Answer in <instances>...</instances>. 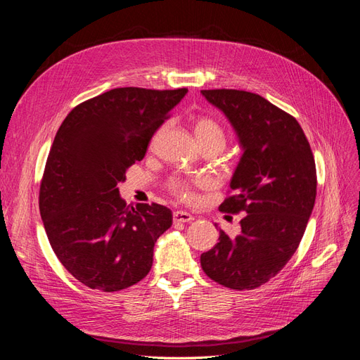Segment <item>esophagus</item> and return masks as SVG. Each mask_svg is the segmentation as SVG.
<instances>
[{"label": "esophagus", "mask_w": 360, "mask_h": 360, "mask_svg": "<svg viewBox=\"0 0 360 360\" xmlns=\"http://www.w3.org/2000/svg\"><path fill=\"white\" fill-rule=\"evenodd\" d=\"M172 221L176 224H186V222L193 221V216L191 213H186V212H174Z\"/></svg>", "instance_id": "1"}]
</instances>
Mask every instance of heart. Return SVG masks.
<instances>
[{"label":"heart","instance_id":"obj_1","mask_svg":"<svg viewBox=\"0 0 360 360\" xmlns=\"http://www.w3.org/2000/svg\"><path fill=\"white\" fill-rule=\"evenodd\" d=\"M195 136H197L201 147L214 146L217 150H222L226 144V134L224 127L212 117H200L195 122ZM168 191L181 201L193 200V189L184 180L172 179L168 183Z\"/></svg>","mask_w":360,"mask_h":360}]
</instances>
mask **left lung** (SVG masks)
Instances as JSON below:
<instances>
[{"label":"left lung","mask_w":360,"mask_h":360,"mask_svg":"<svg viewBox=\"0 0 360 360\" xmlns=\"http://www.w3.org/2000/svg\"><path fill=\"white\" fill-rule=\"evenodd\" d=\"M230 120L243 147L219 205L243 213L242 233L201 254V267L217 284L254 290L275 278L296 252L314 209L317 169L299 122L259 94L243 90H201Z\"/></svg>","instance_id":"8db88e82"}]
</instances>
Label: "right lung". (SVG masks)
Wrapping results in <instances>:
<instances>
[{"label":"right lung","instance_id":"add662e5","mask_svg":"<svg viewBox=\"0 0 360 360\" xmlns=\"http://www.w3.org/2000/svg\"><path fill=\"white\" fill-rule=\"evenodd\" d=\"M188 89H114L75 106L49 150L39 209L49 243L69 274L106 292L135 285L153 264L172 213L156 202L127 205L118 183L143 160L151 136Z\"/></svg>","mask_w":360,"mask_h":360}]
</instances>
